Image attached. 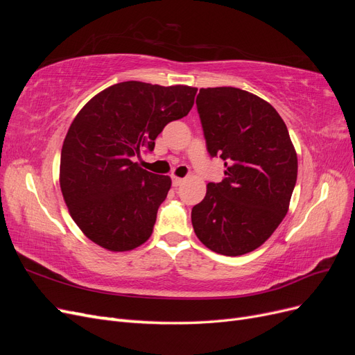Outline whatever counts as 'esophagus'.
<instances>
[{"label": "esophagus", "mask_w": 355, "mask_h": 355, "mask_svg": "<svg viewBox=\"0 0 355 355\" xmlns=\"http://www.w3.org/2000/svg\"><path fill=\"white\" fill-rule=\"evenodd\" d=\"M182 182H184V179H182V178H178V176H171V184H173V187H179L180 184H182Z\"/></svg>", "instance_id": "34e87169"}]
</instances>
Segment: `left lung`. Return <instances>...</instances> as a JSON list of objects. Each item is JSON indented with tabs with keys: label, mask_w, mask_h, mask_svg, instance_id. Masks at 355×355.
<instances>
[{
	"label": "left lung",
	"mask_w": 355,
	"mask_h": 355,
	"mask_svg": "<svg viewBox=\"0 0 355 355\" xmlns=\"http://www.w3.org/2000/svg\"><path fill=\"white\" fill-rule=\"evenodd\" d=\"M197 110L211 157L225 161V178L207 185L192 207L198 240L210 250L240 256L262 245L288 210L297 157L283 118L241 89H200Z\"/></svg>",
	"instance_id": "left-lung-1"
}]
</instances>
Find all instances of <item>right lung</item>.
<instances>
[{
  "label": "right lung",
  "mask_w": 355,
  "mask_h": 355,
  "mask_svg": "<svg viewBox=\"0 0 355 355\" xmlns=\"http://www.w3.org/2000/svg\"><path fill=\"white\" fill-rule=\"evenodd\" d=\"M197 89L141 81L111 85L84 105L63 141L60 189L73 222L93 243L127 252L151 237L171 179L133 161L194 105Z\"/></svg>",
  "instance_id": "right-lung-1"
}]
</instances>
